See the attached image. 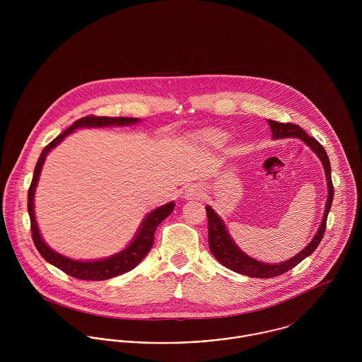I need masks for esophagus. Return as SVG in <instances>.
<instances>
[{"instance_id": "obj_1", "label": "esophagus", "mask_w": 362, "mask_h": 362, "mask_svg": "<svg viewBox=\"0 0 362 362\" xmlns=\"http://www.w3.org/2000/svg\"><path fill=\"white\" fill-rule=\"evenodd\" d=\"M204 195V191L199 185H191L189 188H187L184 198L185 199H201Z\"/></svg>"}]
</instances>
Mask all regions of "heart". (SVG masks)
Returning a JSON list of instances; mask_svg holds the SVG:
<instances>
[{"mask_svg":"<svg viewBox=\"0 0 362 362\" xmlns=\"http://www.w3.org/2000/svg\"><path fill=\"white\" fill-rule=\"evenodd\" d=\"M195 139L206 146L210 148H220L223 146L227 141H228V135L224 132V131H220V129H206V131H202L199 132Z\"/></svg>","mask_w":362,"mask_h":362,"instance_id":"b5f03b06","label":"heart"}]
</instances>
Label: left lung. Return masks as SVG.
I'll return each mask as SVG.
<instances>
[{"instance_id": "left-lung-1", "label": "left lung", "mask_w": 362, "mask_h": 362, "mask_svg": "<svg viewBox=\"0 0 362 362\" xmlns=\"http://www.w3.org/2000/svg\"><path fill=\"white\" fill-rule=\"evenodd\" d=\"M269 125L272 129L273 139L298 138L310 148L315 155L319 157V160L322 161V165L325 168V175H326V182H327V199H326L325 213H323L320 226H319L316 234L313 235L312 241L296 257L287 259L284 262H280V263H264L258 259H254L252 257L247 255L231 238L223 218L216 213V210H213L207 205L209 248H210V252L213 254V257L217 259L223 266H226L227 269H230L235 273H241L248 277H257V279H270V277L280 276V274L288 272L290 269H293L294 266H297L301 260L310 257V254L316 250V247L319 245L320 240L323 238V233L326 228V218H327L329 210L332 206L333 194H334L333 184H332V174H330V161H329V157L326 155V151L323 149V146L298 125L281 124V122L270 121V119H269Z\"/></svg>"}]
</instances>
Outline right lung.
Wrapping results in <instances>:
<instances>
[{"mask_svg": "<svg viewBox=\"0 0 362 362\" xmlns=\"http://www.w3.org/2000/svg\"><path fill=\"white\" fill-rule=\"evenodd\" d=\"M141 118H132V117H83L78 121H75L69 128H66L61 135H58L52 142H50L42 152L39 157L35 173H33V180L28 192V211L30 216V230H32V238L33 243L40 252V255L46 259L49 263L58 267L59 270L65 272L66 274L81 279V280H108L115 276L124 274L129 270H132L142 259L148 255L151 251L153 241H155V231L157 226L167 217L170 213L174 210L175 204L168 202L165 205L156 207L151 213H148L142 223L138 227V231L135 233V237L132 241L119 252L107 257V258L93 259V260H78V259L68 258L65 255L58 254L50 248L46 241L43 240L37 221H36V214H35V192L36 187L40 178V173L43 168V164L46 161V157L52 152L55 146H58L68 135L75 132L76 129L81 128H104V127H129L141 122Z\"/></svg>", "mask_w": 362, "mask_h": 362, "instance_id": "right-lung-1", "label": "right lung"}]
</instances>
